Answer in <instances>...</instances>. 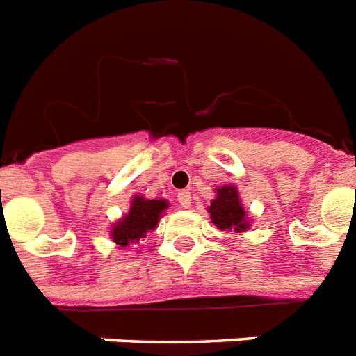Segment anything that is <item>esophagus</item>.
I'll list each match as a JSON object with an SVG mask.
<instances>
[{"label": "esophagus", "instance_id": "34e87169", "mask_svg": "<svg viewBox=\"0 0 356 356\" xmlns=\"http://www.w3.org/2000/svg\"><path fill=\"white\" fill-rule=\"evenodd\" d=\"M177 200H179V203H181V207H184V209L192 205V194H190L188 190H181V192L177 194Z\"/></svg>", "mask_w": 356, "mask_h": 356}]
</instances>
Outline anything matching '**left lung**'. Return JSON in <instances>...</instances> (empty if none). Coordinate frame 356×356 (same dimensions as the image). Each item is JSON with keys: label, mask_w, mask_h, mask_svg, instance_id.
<instances>
[{"label": "left lung", "mask_w": 356, "mask_h": 356, "mask_svg": "<svg viewBox=\"0 0 356 356\" xmlns=\"http://www.w3.org/2000/svg\"><path fill=\"white\" fill-rule=\"evenodd\" d=\"M216 194L218 196L209 207L211 220L216 224L218 229L244 232L248 227V222L244 220V209L238 202L237 190L233 186H222V188L216 190Z\"/></svg>", "instance_id": "1"}]
</instances>
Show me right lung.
Returning a JSON list of instances; mask_svg holds the SVG:
<instances>
[{
  "label": "right lung",
  "mask_w": 356,
  "mask_h": 356,
  "mask_svg": "<svg viewBox=\"0 0 356 356\" xmlns=\"http://www.w3.org/2000/svg\"><path fill=\"white\" fill-rule=\"evenodd\" d=\"M168 207L164 200H143L136 196L130 205V213L113 226L112 238L119 246L138 243L149 229H154L160 220V213Z\"/></svg>",
  "instance_id": "obj_1"
}]
</instances>
